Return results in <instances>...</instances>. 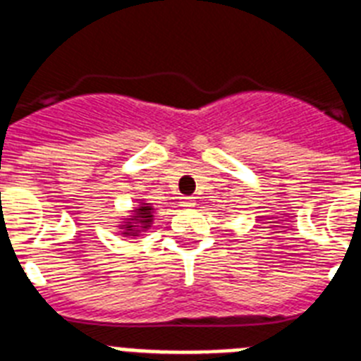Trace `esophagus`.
Returning a JSON list of instances; mask_svg holds the SVG:
<instances>
[{
  "label": "esophagus",
  "mask_w": 361,
  "mask_h": 361,
  "mask_svg": "<svg viewBox=\"0 0 361 361\" xmlns=\"http://www.w3.org/2000/svg\"><path fill=\"white\" fill-rule=\"evenodd\" d=\"M180 203L181 207H194V198H190V196H183Z\"/></svg>",
  "instance_id": "obj_1"
}]
</instances>
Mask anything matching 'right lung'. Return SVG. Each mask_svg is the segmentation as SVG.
<instances>
[{"instance_id":"1","label":"right lung","mask_w":361,"mask_h":361,"mask_svg":"<svg viewBox=\"0 0 361 361\" xmlns=\"http://www.w3.org/2000/svg\"><path fill=\"white\" fill-rule=\"evenodd\" d=\"M152 219H154V209L150 207V203H142L134 211L133 218H128V221H125L127 225H123V234H127V236H137L142 231H147L150 227Z\"/></svg>"}]
</instances>
